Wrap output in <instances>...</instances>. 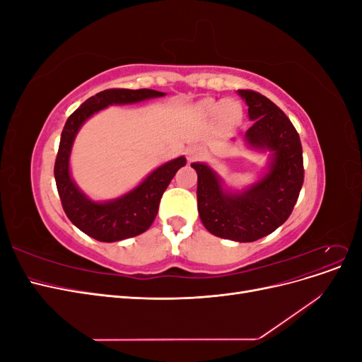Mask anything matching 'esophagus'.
Returning <instances> with one entry per match:
<instances>
[{
	"instance_id": "1",
	"label": "esophagus",
	"mask_w": 362,
	"mask_h": 362,
	"mask_svg": "<svg viewBox=\"0 0 362 362\" xmlns=\"http://www.w3.org/2000/svg\"><path fill=\"white\" fill-rule=\"evenodd\" d=\"M185 156L192 161L204 156V149L199 145H190L187 149H185Z\"/></svg>"
}]
</instances>
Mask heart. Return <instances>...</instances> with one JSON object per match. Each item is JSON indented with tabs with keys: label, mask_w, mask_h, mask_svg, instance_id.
<instances>
[{
	"label": "heart",
	"mask_w": 362,
	"mask_h": 362,
	"mask_svg": "<svg viewBox=\"0 0 362 362\" xmlns=\"http://www.w3.org/2000/svg\"><path fill=\"white\" fill-rule=\"evenodd\" d=\"M204 108H205V112L210 113V115H226V116H231V115L237 113V110H229V103H221V104L205 103Z\"/></svg>",
	"instance_id": "obj_1"
}]
</instances>
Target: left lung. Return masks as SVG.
<instances>
[{
    "mask_svg": "<svg viewBox=\"0 0 362 362\" xmlns=\"http://www.w3.org/2000/svg\"><path fill=\"white\" fill-rule=\"evenodd\" d=\"M254 124L246 131L250 146L273 152L269 172L246 192H223L221 178L202 163H193L198 173V210L211 234L255 242L275 231L290 217L303 184V157L298 131L291 120L269 98L240 89Z\"/></svg>",
    "mask_w": 362,
    "mask_h": 362,
    "instance_id": "8db88e82",
    "label": "left lung"
}]
</instances>
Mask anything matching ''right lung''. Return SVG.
<instances>
[{
  "label": "right lung",
  "instance_id": "add662e5",
  "mask_svg": "<svg viewBox=\"0 0 362 362\" xmlns=\"http://www.w3.org/2000/svg\"><path fill=\"white\" fill-rule=\"evenodd\" d=\"M152 89H107L89 98L68 117L62 131L54 178L64 213L69 221L89 237L100 242H119L136 237L154 222L160 199L169 182L185 164V158H175L152 172L139 187L110 202H93L87 199L74 184L69 175V156L74 139L86 119L112 104H133L149 98L163 96Z\"/></svg>",
  "mask_w": 362,
  "mask_h": 362
}]
</instances>
